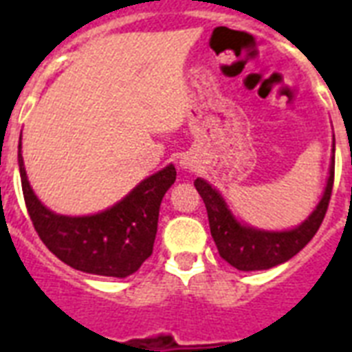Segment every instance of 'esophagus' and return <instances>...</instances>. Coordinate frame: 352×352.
Masks as SVG:
<instances>
[{
  "instance_id": "esophagus-1",
  "label": "esophagus",
  "mask_w": 352,
  "mask_h": 352,
  "mask_svg": "<svg viewBox=\"0 0 352 352\" xmlns=\"http://www.w3.org/2000/svg\"><path fill=\"white\" fill-rule=\"evenodd\" d=\"M182 164H184V162H182Z\"/></svg>"
}]
</instances>
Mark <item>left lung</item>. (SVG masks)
<instances>
[{
	"label": "left lung",
	"mask_w": 352,
	"mask_h": 352,
	"mask_svg": "<svg viewBox=\"0 0 352 352\" xmlns=\"http://www.w3.org/2000/svg\"><path fill=\"white\" fill-rule=\"evenodd\" d=\"M334 182V135H333V157L329 166V179L323 190V195L312 214L301 225L290 230H261L246 225L232 214L219 190H215L204 179H195V188L203 197L208 212L210 232L214 237L219 256L232 267L243 272L252 270H267L278 267L281 263L294 257L309 241L314 237L322 225L325 212L329 208Z\"/></svg>",
	"instance_id": "obj_1"
}]
</instances>
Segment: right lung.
Returning a JSON list of instances; mask_svg holds the SVG:
<instances>
[{
    "label": "right lung",
    "instance_id": "right-lung-1",
    "mask_svg": "<svg viewBox=\"0 0 352 352\" xmlns=\"http://www.w3.org/2000/svg\"><path fill=\"white\" fill-rule=\"evenodd\" d=\"M18 164L30 221L43 245L60 261L87 274L127 278L151 256L160 203L175 182V166L168 164L146 177L111 208L73 217L52 212L36 197L25 171L21 140Z\"/></svg>",
    "mask_w": 352,
    "mask_h": 352
}]
</instances>
